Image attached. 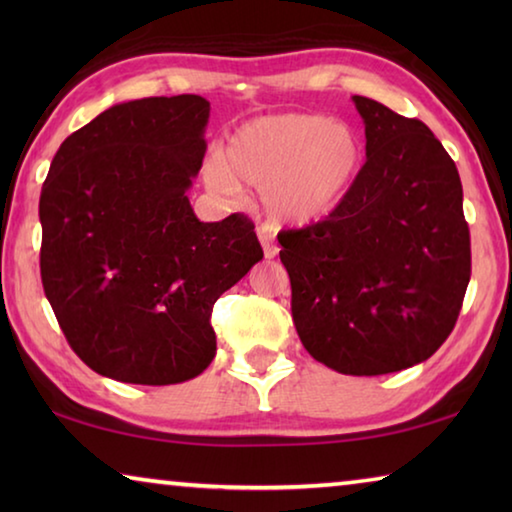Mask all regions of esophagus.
I'll use <instances>...</instances> for the list:
<instances>
[{
	"label": "esophagus",
	"instance_id": "34e87169",
	"mask_svg": "<svg viewBox=\"0 0 512 512\" xmlns=\"http://www.w3.org/2000/svg\"><path fill=\"white\" fill-rule=\"evenodd\" d=\"M257 235H259V241H262L264 257H266V259H273V257L277 255V246H275L273 235H271V232H268V230H264V228H259Z\"/></svg>",
	"mask_w": 512,
	"mask_h": 512
}]
</instances>
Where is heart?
<instances>
[{
    "mask_svg": "<svg viewBox=\"0 0 512 512\" xmlns=\"http://www.w3.org/2000/svg\"><path fill=\"white\" fill-rule=\"evenodd\" d=\"M363 162V142L348 124L314 112H282L241 124L203 171L212 192L262 189L264 210L277 225H309L348 196Z\"/></svg>",
    "mask_w": 512,
    "mask_h": 512,
    "instance_id": "obj_1",
    "label": "heart"
}]
</instances>
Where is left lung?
Masks as SVG:
<instances>
[{
    "label": "left lung",
    "instance_id": "1",
    "mask_svg": "<svg viewBox=\"0 0 512 512\" xmlns=\"http://www.w3.org/2000/svg\"><path fill=\"white\" fill-rule=\"evenodd\" d=\"M366 164L325 221L282 230L291 316L305 350L343 375L427 361L452 334L470 284L458 169L420 119L352 97Z\"/></svg>",
    "mask_w": 512,
    "mask_h": 512
}]
</instances>
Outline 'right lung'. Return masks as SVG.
<instances>
[{
  "label": "right lung",
  "instance_id": "obj_1",
  "mask_svg": "<svg viewBox=\"0 0 512 512\" xmlns=\"http://www.w3.org/2000/svg\"><path fill=\"white\" fill-rule=\"evenodd\" d=\"M210 101L149 97L60 144L40 194V275L67 343L124 384L194 379L216 354L212 307L264 257L244 214L203 223L187 189Z\"/></svg>",
  "mask_w": 512,
  "mask_h": 512
}]
</instances>
